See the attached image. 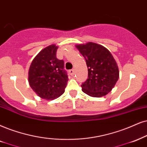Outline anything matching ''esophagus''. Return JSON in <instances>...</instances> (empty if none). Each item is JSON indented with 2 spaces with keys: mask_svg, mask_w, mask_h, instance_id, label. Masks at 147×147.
Segmentation results:
<instances>
[{
  "mask_svg": "<svg viewBox=\"0 0 147 147\" xmlns=\"http://www.w3.org/2000/svg\"><path fill=\"white\" fill-rule=\"evenodd\" d=\"M68 72H69V74L71 76H73L74 75H75V71H74V70H70L69 71H68Z\"/></svg>",
  "mask_w": 147,
  "mask_h": 147,
  "instance_id": "34e87169",
  "label": "esophagus"
}]
</instances>
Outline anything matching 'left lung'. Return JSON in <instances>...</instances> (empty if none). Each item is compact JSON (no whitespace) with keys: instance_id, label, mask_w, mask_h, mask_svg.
I'll list each match as a JSON object with an SVG mask.
<instances>
[{"instance_id":"1","label":"left lung","mask_w":147,"mask_h":147,"mask_svg":"<svg viewBox=\"0 0 147 147\" xmlns=\"http://www.w3.org/2000/svg\"><path fill=\"white\" fill-rule=\"evenodd\" d=\"M85 57L88 79L81 85L82 91L92 97L107 95L115 87L119 77L118 66L113 55L101 45L89 42L76 45Z\"/></svg>"}]
</instances>
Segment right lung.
Wrapping results in <instances>:
<instances>
[{
	"label": "right lung",
	"mask_w": 147,
	"mask_h": 147,
	"mask_svg": "<svg viewBox=\"0 0 147 147\" xmlns=\"http://www.w3.org/2000/svg\"><path fill=\"white\" fill-rule=\"evenodd\" d=\"M58 47L51 45L44 48L33 59L28 71L31 88L42 99L54 100L62 95L68 77L64 62L56 57Z\"/></svg>",
	"instance_id": "add662e5"
}]
</instances>
